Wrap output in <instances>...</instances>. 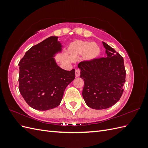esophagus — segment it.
Wrapping results in <instances>:
<instances>
[{
  "instance_id": "obj_1",
  "label": "esophagus",
  "mask_w": 148,
  "mask_h": 148,
  "mask_svg": "<svg viewBox=\"0 0 148 148\" xmlns=\"http://www.w3.org/2000/svg\"><path fill=\"white\" fill-rule=\"evenodd\" d=\"M75 75L76 77H78L80 75V70L79 69H77L75 70Z\"/></svg>"
}]
</instances>
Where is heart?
I'll list each match as a JSON object with an SVG mask.
<instances>
[{
    "instance_id": "obj_1",
    "label": "heart",
    "mask_w": 148,
    "mask_h": 148,
    "mask_svg": "<svg viewBox=\"0 0 148 148\" xmlns=\"http://www.w3.org/2000/svg\"><path fill=\"white\" fill-rule=\"evenodd\" d=\"M71 51L78 55L84 54L88 59L93 60L99 55L100 49L95 42L77 41L71 45Z\"/></svg>"
}]
</instances>
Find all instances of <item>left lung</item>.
<instances>
[{"label":"left lung","mask_w":148,"mask_h":148,"mask_svg":"<svg viewBox=\"0 0 148 148\" xmlns=\"http://www.w3.org/2000/svg\"><path fill=\"white\" fill-rule=\"evenodd\" d=\"M102 44L106 57L83 61L78 65L84 83L83 99L88 107L96 110L109 108L119 101L126 76L122 56L106 42Z\"/></svg>","instance_id":"1"}]
</instances>
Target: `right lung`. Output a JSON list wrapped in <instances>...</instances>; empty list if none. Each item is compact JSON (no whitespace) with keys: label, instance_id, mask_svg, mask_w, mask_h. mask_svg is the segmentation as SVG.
Wrapping results in <instances>:
<instances>
[{"label":"right lung","instance_id":"add662e5","mask_svg":"<svg viewBox=\"0 0 148 148\" xmlns=\"http://www.w3.org/2000/svg\"><path fill=\"white\" fill-rule=\"evenodd\" d=\"M62 49L58 37L51 36L31 47L19 62L20 92L36 110L59 106L66 87L75 79V69H61L53 57Z\"/></svg>","mask_w":148,"mask_h":148}]
</instances>
